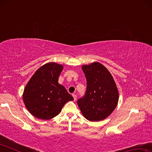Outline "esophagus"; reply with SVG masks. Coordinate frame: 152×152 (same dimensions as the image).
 Masks as SVG:
<instances>
[{"instance_id": "obj_1", "label": "esophagus", "mask_w": 152, "mask_h": 152, "mask_svg": "<svg viewBox=\"0 0 152 152\" xmlns=\"http://www.w3.org/2000/svg\"><path fill=\"white\" fill-rule=\"evenodd\" d=\"M72 96H73V97H74V101H76V98H77L76 94H72Z\"/></svg>"}]
</instances>
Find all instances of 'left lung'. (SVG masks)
Returning a JSON list of instances; mask_svg holds the SVG:
<instances>
[{"instance_id":"left-lung-1","label":"left lung","mask_w":152,"mask_h":152,"mask_svg":"<svg viewBox=\"0 0 152 152\" xmlns=\"http://www.w3.org/2000/svg\"><path fill=\"white\" fill-rule=\"evenodd\" d=\"M86 78L85 96L77 101L83 116L91 121L104 120L117 106L119 91L109 71L99 62L83 65Z\"/></svg>"}]
</instances>
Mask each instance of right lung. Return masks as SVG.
I'll return each instance as SVG.
<instances>
[{
  "mask_svg": "<svg viewBox=\"0 0 152 152\" xmlns=\"http://www.w3.org/2000/svg\"><path fill=\"white\" fill-rule=\"evenodd\" d=\"M64 68L61 64L49 62L41 66L25 86L23 99L29 112L37 119L48 120L61 112L67 102L74 98L58 78Z\"/></svg>",
  "mask_w": 152,
  "mask_h": 152,
  "instance_id": "add662e5",
  "label": "right lung"
}]
</instances>
